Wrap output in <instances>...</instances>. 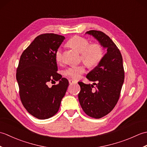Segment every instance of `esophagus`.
Returning a JSON list of instances; mask_svg holds the SVG:
<instances>
[{
    "instance_id": "34e87169",
    "label": "esophagus",
    "mask_w": 147,
    "mask_h": 147,
    "mask_svg": "<svg viewBox=\"0 0 147 147\" xmlns=\"http://www.w3.org/2000/svg\"><path fill=\"white\" fill-rule=\"evenodd\" d=\"M69 84H73V83H76V82L75 80H69Z\"/></svg>"
}]
</instances>
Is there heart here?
<instances>
[{"mask_svg": "<svg viewBox=\"0 0 147 147\" xmlns=\"http://www.w3.org/2000/svg\"><path fill=\"white\" fill-rule=\"evenodd\" d=\"M69 47L81 54L82 60L90 67L95 66L101 61L104 57V51L98 43L90 44L88 40L80 36H74L67 42ZM55 59L57 62L62 61V51L59 48L55 52ZM86 71L83 65L71 66L64 71L65 76L73 79H78Z\"/></svg>", "mask_w": 147, "mask_h": 147, "instance_id": "1", "label": "heart"}]
</instances>
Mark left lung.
<instances>
[{
    "mask_svg": "<svg viewBox=\"0 0 147 147\" xmlns=\"http://www.w3.org/2000/svg\"><path fill=\"white\" fill-rule=\"evenodd\" d=\"M85 34L96 39L107 52L101 61L87 74L86 78L97 82L96 90L93 85L78 82L81 87L78 94L80 104L89 116L99 119L108 114L119 98L124 79L123 57L113 41L104 33L90 30Z\"/></svg>",
    "mask_w": 147,
    "mask_h": 147,
    "instance_id": "1",
    "label": "left lung"
}]
</instances>
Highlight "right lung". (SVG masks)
Returning <instances> with one entry per match:
<instances>
[{
  "label": "right lung",
  "mask_w": 147,
  "mask_h": 147,
  "mask_svg": "<svg viewBox=\"0 0 147 147\" xmlns=\"http://www.w3.org/2000/svg\"><path fill=\"white\" fill-rule=\"evenodd\" d=\"M65 37L53 33L38 36L22 54L16 73L22 104L39 119H49L58 112L69 85L57 73L55 52ZM58 80L50 88L48 82Z\"/></svg>",
  "instance_id": "right-lung-1"
}]
</instances>
